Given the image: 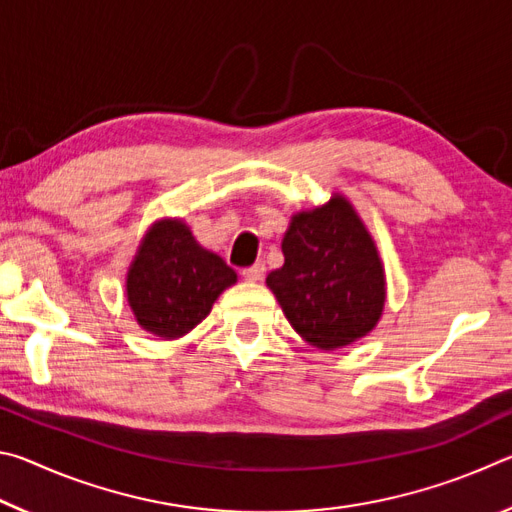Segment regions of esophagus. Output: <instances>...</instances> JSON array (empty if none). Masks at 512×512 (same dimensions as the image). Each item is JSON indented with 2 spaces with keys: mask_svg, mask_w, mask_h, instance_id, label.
Returning <instances> with one entry per match:
<instances>
[{
  "mask_svg": "<svg viewBox=\"0 0 512 512\" xmlns=\"http://www.w3.org/2000/svg\"><path fill=\"white\" fill-rule=\"evenodd\" d=\"M264 273H266V266L262 262H257L250 268H244V271H241V277H244L246 282H259L264 277Z\"/></svg>",
  "mask_w": 512,
  "mask_h": 512,
  "instance_id": "1",
  "label": "esophagus"
}]
</instances>
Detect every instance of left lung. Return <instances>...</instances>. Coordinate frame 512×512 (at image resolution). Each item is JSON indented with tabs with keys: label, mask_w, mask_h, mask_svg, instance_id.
<instances>
[{
	"label": "left lung",
	"mask_w": 512,
	"mask_h": 512,
	"mask_svg": "<svg viewBox=\"0 0 512 512\" xmlns=\"http://www.w3.org/2000/svg\"><path fill=\"white\" fill-rule=\"evenodd\" d=\"M282 253L266 287L309 345L336 350L375 329L386 302L384 264L348 198L334 194L293 214Z\"/></svg>",
	"instance_id": "1"
}]
</instances>
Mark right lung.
<instances>
[{"instance_id": "add662e5", "label": "right lung", "mask_w": 512, "mask_h": 512, "mask_svg": "<svg viewBox=\"0 0 512 512\" xmlns=\"http://www.w3.org/2000/svg\"><path fill=\"white\" fill-rule=\"evenodd\" d=\"M235 282L237 273L198 244L183 219H162L128 266L126 296L137 325L171 341L192 332Z\"/></svg>"}]
</instances>
